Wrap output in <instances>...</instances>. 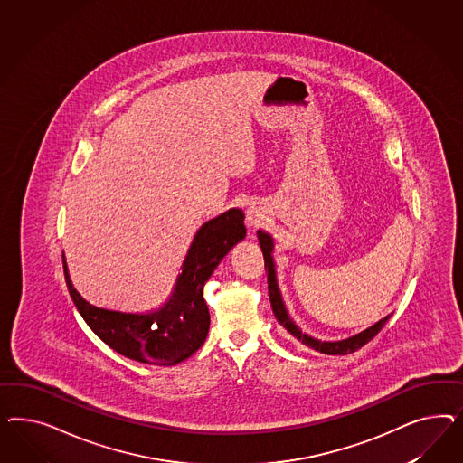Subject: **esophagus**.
<instances>
[{
    "instance_id": "34e87169",
    "label": "esophagus",
    "mask_w": 463,
    "mask_h": 463,
    "mask_svg": "<svg viewBox=\"0 0 463 463\" xmlns=\"http://www.w3.org/2000/svg\"><path fill=\"white\" fill-rule=\"evenodd\" d=\"M248 222H250V225H258V217L252 213V212H248Z\"/></svg>"
}]
</instances>
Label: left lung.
<instances>
[{
    "label": "left lung",
    "mask_w": 463,
    "mask_h": 463,
    "mask_svg": "<svg viewBox=\"0 0 463 463\" xmlns=\"http://www.w3.org/2000/svg\"><path fill=\"white\" fill-rule=\"evenodd\" d=\"M258 239H260V246L263 251V258H265V269H268V294H269V302H271V308L273 314L277 317V321L292 335L297 337L302 345H306L312 350L321 351L324 354H350L353 351L360 350L364 346L368 341H372L373 337L377 336L380 329L385 326V323L391 319L392 314L385 316L383 319H380L379 323L370 326L368 329H364L362 333L354 335V336L341 339V341H321L316 337L308 336L306 333L300 331V327L292 321V317L288 316L285 304L281 300L280 288L277 283V275H275V265H273V239L267 232L258 231Z\"/></svg>",
    "instance_id": "1"
}]
</instances>
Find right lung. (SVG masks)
<instances>
[{"instance_id":"1","label":"right lung","mask_w":463,"mask_h":463,"mask_svg":"<svg viewBox=\"0 0 463 463\" xmlns=\"http://www.w3.org/2000/svg\"><path fill=\"white\" fill-rule=\"evenodd\" d=\"M244 236L246 225L241 209H231L202 225L183 261L175 292L163 307L153 312H122L93 306L74 288L66 260H62L66 285L86 324L112 350L140 364L171 366L186 360L203 345L211 326L203 287L221 260Z\"/></svg>"}]
</instances>
